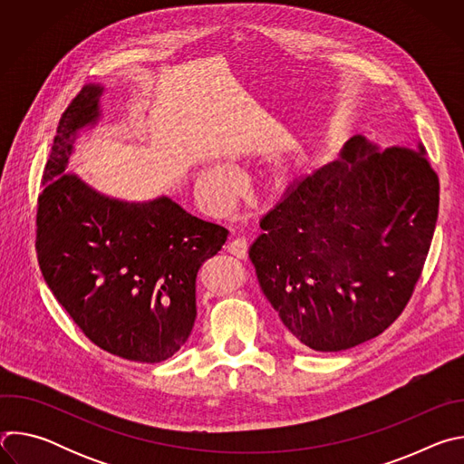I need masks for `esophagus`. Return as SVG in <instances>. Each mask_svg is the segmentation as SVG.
Masks as SVG:
<instances>
[{
    "instance_id": "esophagus-1",
    "label": "esophagus",
    "mask_w": 464,
    "mask_h": 464,
    "mask_svg": "<svg viewBox=\"0 0 464 464\" xmlns=\"http://www.w3.org/2000/svg\"><path fill=\"white\" fill-rule=\"evenodd\" d=\"M247 247H249V244H247V240L246 238H233L227 246H226V249L233 255V256H237V258H247Z\"/></svg>"
}]
</instances>
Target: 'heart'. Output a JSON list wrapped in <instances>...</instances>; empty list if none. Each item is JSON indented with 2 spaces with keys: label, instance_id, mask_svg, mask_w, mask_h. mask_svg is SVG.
Wrapping results in <instances>:
<instances>
[{
  "label": "heart",
  "instance_id": "heart-1",
  "mask_svg": "<svg viewBox=\"0 0 464 464\" xmlns=\"http://www.w3.org/2000/svg\"><path fill=\"white\" fill-rule=\"evenodd\" d=\"M198 181H200V187L206 192L208 200L213 208H217V209L226 208V204H227L226 188L231 185L229 183V174H227L226 169L215 167V169L202 170L200 176H198ZM277 181H283V176L277 178Z\"/></svg>",
  "mask_w": 464,
  "mask_h": 464
}]
</instances>
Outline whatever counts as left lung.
<instances>
[{
    "mask_svg": "<svg viewBox=\"0 0 464 464\" xmlns=\"http://www.w3.org/2000/svg\"><path fill=\"white\" fill-rule=\"evenodd\" d=\"M437 213L439 178L422 143L383 150L354 136L262 218L249 258L292 338L347 351L402 314Z\"/></svg>",
    "mask_w": 464,
    "mask_h": 464,
    "instance_id": "left-lung-1",
    "label": "left lung"
}]
</instances>
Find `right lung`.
<instances>
[{
    "label": "right lung",
    "mask_w": 464,
    "mask_h": 464,
    "mask_svg": "<svg viewBox=\"0 0 464 464\" xmlns=\"http://www.w3.org/2000/svg\"><path fill=\"white\" fill-rule=\"evenodd\" d=\"M101 84H86L56 128L38 196L36 253L56 301L102 351L160 363L188 340L196 276L227 229L169 196L126 202L65 172L79 131L101 115Z\"/></svg>",
    "instance_id": "right-lung-1"
}]
</instances>
